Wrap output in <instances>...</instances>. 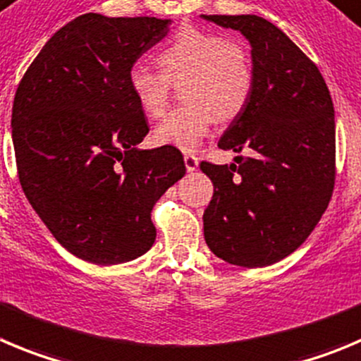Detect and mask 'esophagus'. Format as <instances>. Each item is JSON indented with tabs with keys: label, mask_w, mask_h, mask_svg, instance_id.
<instances>
[{
	"label": "esophagus",
	"mask_w": 361,
	"mask_h": 361,
	"mask_svg": "<svg viewBox=\"0 0 361 361\" xmlns=\"http://www.w3.org/2000/svg\"><path fill=\"white\" fill-rule=\"evenodd\" d=\"M185 160V167H187L188 173H192V171H196L197 169V165H200V160H197V157H194V154H185L183 157Z\"/></svg>",
	"instance_id": "esophagus-1"
}]
</instances>
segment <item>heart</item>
<instances>
[{"label":"heart","instance_id":"b5f03b06","mask_svg":"<svg viewBox=\"0 0 361 361\" xmlns=\"http://www.w3.org/2000/svg\"><path fill=\"white\" fill-rule=\"evenodd\" d=\"M161 73L144 66L128 71V89L147 117L165 112L171 83H180L187 104L173 110L157 128L161 146L194 151L210 133L217 117L233 121L247 106L255 89L249 53L238 42L197 26H183L158 49Z\"/></svg>","mask_w":361,"mask_h":361}]
</instances>
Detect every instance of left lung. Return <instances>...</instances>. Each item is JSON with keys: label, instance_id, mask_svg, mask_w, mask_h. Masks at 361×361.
Segmentation results:
<instances>
[{"label": "left lung", "instance_id": "left-lung-1", "mask_svg": "<svg viewBox=\"0 0 361 361\" xmlns=\"http://www.w3.org/2000/svg\"><path fill=\"white\" fill-rule=\"evenodd\" d=\"M251 44L255 89L219 140L235 164L201 161L214 183L204 240L215 257L265 267L294 252L317 226L335 187V109L317 66L258 16H203Z\"/></svg>", "mask_w": 361, "mask_h": 361}]
</instances>
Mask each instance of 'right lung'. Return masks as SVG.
<instances>
[{
  "mask_svg": "<svg viewBox=\"0 0 361 361\" xmlns=\"http://www.w3.org/2000/svg\"><path fill=\"white\" fill-rule=\"evenodd\" d=\"M169 25L83 13L46 42L13 97L23 192L53 237L90 264L149 251L151 210L187 171L176 147H137L149 126L128 89V71Z\"/></svg>",
  "mask_w": 361,
  "mask_h": 361,
  "instance_id": "1",
  "label": "right lung"
}]
</instances>
